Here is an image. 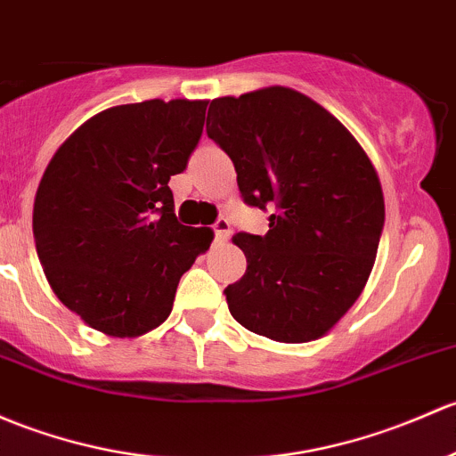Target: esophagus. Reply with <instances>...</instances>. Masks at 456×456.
<instances>
[{
  "instance_id": "esophagus-1",
  "label": "esophagus",
  "mask_w": 456,
  "mask_h": 456,
  "mask_svg": "<svg viewBox=\"0 0 456 456\" xmlns=\"http://www.w3.org/2000/svg\"><path fill=\"white\" fill-rule=\"evenodd\" d=\"M214 233H216V240L224 242L229 236H232V223L227 218H218L214 223Z\"/></svg>"
}]
</instances>
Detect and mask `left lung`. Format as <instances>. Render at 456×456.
Listing matches in <instances>:
<instances>
[{"instance_id":"8db88e82","label":"left lung","mask_w":456,"mask_h":456,"mask_svg":"<svg viewBox=\"0 0 456 456\" xmlns=\"http://www.w3.org/2000/svg\"><path fill=\"white\" fill-rule=\"evenodd\" d=\"M208 135L232 157L253 208H275L266 236L236 233L247 273L229 313L260 337L308 343L356 304L385 224L380 179L356 137L308 95L265 87L209 104Z\"/></svg>"}]
</instances>
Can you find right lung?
<instances>
[{
    "instance_id": "1",
    "label": "right lung",
    "mask_w": 456,
    "mask_h": 456,
    "mask_svg": "<svg viewBox=\"0 0 456 456\" xmlns=\"http://www.w3.org/2000/svg\"><path fill=\"white\" fill-rule=\"evenodd\" d=\"M208 100L118 104L61 143L35 196L37 256L89 328L135 338L172 313L181 275L214 232L176 220L167 181L188 166Z\"/></svg>"
}]
</instances>
